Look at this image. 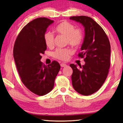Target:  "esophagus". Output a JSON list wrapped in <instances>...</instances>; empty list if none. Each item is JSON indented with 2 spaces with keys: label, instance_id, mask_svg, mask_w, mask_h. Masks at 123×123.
I'll list each match as a JSON object with an SVG mask.
<instances>
[{
  "label": "esophagus",
  "instance_id": "esophagus-1",
  "mask_svg": "<svg viewBox=\"0 0 123 123\" xmlns=\"http://www.w3.org/2000/svg\"><path fill=\"white\" fill-rule=\"evenodd\" d=\"M60 66H61V67H66L67 66V64L66 63H61V64H60Z\"/></svg>",
  "mask_w": 123,
  "mask_h": 123
}]
</instances>
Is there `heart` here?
I'll return each mask as SVG.
<instances>
[{
    "mask_svg": "<svg viewBox=\"0 0 123 123\" xmlns=\"http://www.w3.org/2000/svg\"><path fill=\"white\" fill-rule=\"evenodd\" d=\"M54 32L67 37V42L73 47H77L82 43L83 38V32L79 28H75V26L69 22L63 21L59 24L54 29ZM54 35L50 32H47L44 35V41L46 45L52 48L54 45ZM72 50L68 48H58L54 53V56L57 59L66 60Z\"/></svg>",
    "mask_w": 123,
    "mask_h": 123,
    "instance_id": "1",
    "label": "heart"
}]
</instances>
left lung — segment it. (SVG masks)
Returning <instances> with one entry per match:
<instances>
[{"instance_id":"left-lung-1","label":"left lung","mask_w":123,"mask_h":123,"mask_svg":"<svg viewBox=\"0 0 123 123\" xmlns=\"http://www.w3.org/2000/svg\"><path fill=\"white\" fill-rule=\"evenodd\" d=\"M70 20L81 24L84 28L85 36L79 56L83 58L84 65L77 68L70 64L73 86L80 94L88 96L98 91L108 76L110 66V43L106 33L90 17L76 16Z\"/></svg>"}]
</instances>
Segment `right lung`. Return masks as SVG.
<instances>
[{"label": "right lung", "mask_w": 123, "mask_h": 123, "mask_svg": "<svg viewBox=\"0 0 123 123\" xmlns=\"http://www.w3.org/2000/svg\"><path fill=\"white\" fill-rule=\"evenodd\" d=\"M54 21L46 18L33 20L24 27L18 35L13 48V57L24 84L39 96L52 90L60 65L54 61L47 66L40 61L47 49L44 35Z\"/></svg>", "instance_id": "obj_1"}]
</instances>
